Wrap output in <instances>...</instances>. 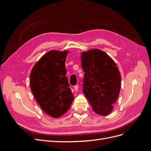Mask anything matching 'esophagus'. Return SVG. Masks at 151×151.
Wrapping results in <instances>:
<instances>
[{"label":"esophagus","instance_id":"34e87169","mask_svg":"<svg viewBox=\"0 0 151 151\" xmlns=\"http://www.w3.org/2000/svg\"><path fill=\"white\" fill-rule=\"evenodd\" d=\"M74 88L75 91H78V89H79V86H78V85H76V86L74 87Z\"/></svg>","mask_w":151,"mask_h":151}]
</instances>
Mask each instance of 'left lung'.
I'll return each instance as SVG.
<instances>
[{"mask_svg": "<svg viewBox=\"0 0 151 151\" xmlns=\"http://www.w3.org/2000/svg\"><path fill=\"white\" fill-rule=\"evenodd\" d=\"M84 71L83 93L93 110L106 116L119 96L121 75L113 59L102 50L94 48L81 53Z\"/></svg>", "mask_w": 151, "mask_h": 151, "instance_id": "obj_1", "label": "left lung"}]
</instances>
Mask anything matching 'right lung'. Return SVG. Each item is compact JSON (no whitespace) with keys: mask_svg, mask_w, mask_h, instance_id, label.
<instances>
[{"mask_svg":"<svg viewBox=\"0 0 151 151\" xmlns=\"http://www.w3.org/2000/svg\"><path fill=\"white\" fill-rule=\"evenodd\" d=\"M68 53V50H50L35 63L30 73V88L36 102L43 111L55 118L64 115L74 100L65 76Z\"/></svg>","mask_w":151,"mask_h":151,"instance_id":"1","label":"right lung"}]
</instances>
